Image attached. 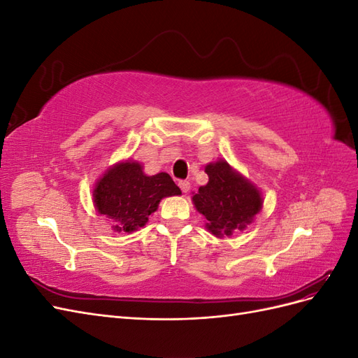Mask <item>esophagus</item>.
Masks as SVG:
<instances>
[{
  "instance_id": "1",
  "label": "esophagus",
  "mask_w": 358,
  "mask_h": 358,
  "mask_svg": "<svg viewBox=\"0 0 358 358\" xmlns=\"http://www.w3.org/2000/svg\"><path fill=\"white\" fill-rule=\"evenodd\" d=\"M178 185H179V188H180L182 192H188L191 183H189V180H179Z\"/></svg>"
}]
</instances>
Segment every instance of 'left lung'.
Wrapping results in <instances>:
<instances>
[{
	"label": "left lung",
	"instance_id": "1",
	"mask_svg": "<svg viewBox=\"0 0 358 358\" xmlns=\"http://www.w3.org/2000/svg\"><path fill=\"white\" fill-rule=\"evenodd\" d=\"M208 185L200 187L192 197L194 204L208 220V229L215 236H230L233 230H243L262 209V197L251 182L224 161L206 167Z\"/></svg>",
	"mask_w": 358,
	"mask_h": 358
}]
</instances>
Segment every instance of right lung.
Wrapping results in <instances>:
<instances>
[{
    "instance_id": "right-lung-1",
    "label": "right lung",
    "mask_w": 358,
    "mask_h": 358,
    "mask_svg": "<svg viewBox=\"0 0 358 358\" xmlns=\"http://www.w3.org/2000/svg\"><path fill=\"white\" fill-rule=\"evenodd\" d=\"M180 189L167 173L146 176L138 162H121L96 182V210L115 221L116 231L131 233L143 227L161 199L179 196Z\"/></svg>"
}]
</instances>
